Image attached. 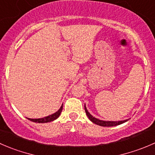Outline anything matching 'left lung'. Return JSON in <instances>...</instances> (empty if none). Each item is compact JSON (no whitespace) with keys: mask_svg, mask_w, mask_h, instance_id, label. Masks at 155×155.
<instances>
[{"mask_svg":"<svg viewBox=\"0 0 155 155\" xmlns=\"http://www.w3.org/2000/svg\"><path fill=\"white\" fill-rule=\"evenodd\" d=\"M84 109H85L86 114H87V117H89V119H90V120H91L93 123L96 124H97V125H99V126L114 127V126H117V125L121 124L124 123V122L127 121L128 120H121V121H104V120H99V119L96 118V117H94L93 116H92L91 114L88 112V111H87V108H86L85 105H84Z\"/></svg>","mask_w":155,"mask_h":155,"instance_id":"obj_1","label":"left lung"}]
</instances>
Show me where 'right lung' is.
I'll return each instance as SVG.
<instances>
[{
    "instance_id": "add662e5",
    "label": "right lung",
    "mask_w": 155,
    "mask_h": 155,
    "mask_svg": "<svg viewBox=\"0 0 155 155\" xmlns=\"http://www.w3.org/2000/svg\"><path fill=\"white\" fill-rule=\"evenodd\" d=\"M62 105L61 106V108H59V111H56L54 114H51V115H49L47 117H43V118H39V119H31V118H28L31 121L35 122V123H48V122H51L53 120H56V118L59 117V116L60 115L61 112H62Z\"/></svg>"
}]
</instances>
